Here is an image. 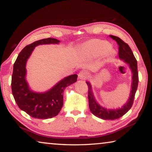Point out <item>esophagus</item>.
Returning <instances> with one entry per match:
<instances>
[{
    "label": "esophagus",
    "mask_w": 152,
    "mask_h": 152,
    "mask_svg": "<svg viewBox=\"0 0 152 152\" xmlns=\"http://www.w3.org/2000/svg\"><path fill=\"white\" fill-rule=\"evenodd\" d=\"M88 73L86 71H81L80 73L78 74V78L80 80H85L88 77Z\"/></svg>",
    "instance_id": "34e87169"
}]
</instances>
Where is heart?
<instances>
[{
	"mask_svg": "<svg viewBox=\"0 0 152 152\" xmlns=\"http://www.w3.org/2000/svg\"><path fill=\"white\" fill-rule=\"evenodd\" d=\"M110 48L108 42L100 39H92L85 42L81 47L82 54L87 58H94L104 55L108 51L110 56H113L114 52Z\"/></svg>",
	"mask_w": 152,
	"mask_h": 152,
	"instance_id": "1",
	"label": "heart"
}]
</instances>
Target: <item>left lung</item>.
<instances>
[{
    "label": "left lung",
    "instance_id": "left-lung-1",
    "mask_svg": "<svg viewBox=\"0 0 152 152\" xmlns=\"http://www.w3.org/2000/svg\"><path fill=\"white\" fill-rule=\"evenodd\" d=\"M110 37L116 41L118 44L119 59L123 61L124 63H126L128 65L132 75L130 97H129L128 101L126 102L125 104L121 106V108H116V109L115 108V109H109V108H106L99 104L95 98L91 83L88 81L86 82L88 85V87H89L88 99H89V106L91 112L95 116L105 120H115L119 119L130 109L132 106L133 101H134V96L138 87V83H139L137 61L134 54H133L132 50L126 43L122 41L119 37L113 35H110Z\"/></svg>",
    "mask_w": 152,
    "mask_h": 152
}]
</instances>
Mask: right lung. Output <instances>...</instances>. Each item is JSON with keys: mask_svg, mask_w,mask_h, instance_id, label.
Returning <instances> with one entry per match:
<instances>
[{"mask_svg": "<svg viewBox=\"0 0 152 152\" xmlns=\"http://www.w3.org/2000/svg\"><path fill=\"white\" fill-rule=\"evenodd\" d=\"M54 38L40 39L28 45L18 54L13 64L11 90L13 98L20 109L36 119H46L56 116L63 105V92L67 87L77 81V74L65 77L49 90L34 91L26 80V62L35 48L39 45L58 44Z\"/></svg>", "mask_w": 152, "mask_h": 152, "instance_id": "1", "label": "right lung"}]
</instances>
